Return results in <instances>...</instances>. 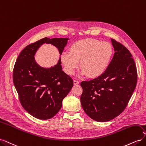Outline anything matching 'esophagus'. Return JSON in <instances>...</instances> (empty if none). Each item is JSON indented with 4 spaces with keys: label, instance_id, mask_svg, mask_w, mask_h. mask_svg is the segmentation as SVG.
Segmentation results:
<instances>
[{
    "label": "esophagus",
    "instance_id": "1",
    "mask_svg": "<svg viewBox=\"0 0 146 146\" xmlns=\"http://www.w3.org/2000/svg\"><path fill=\"white\" fill-rule=\"evenodd\" d=\"M74 85H78V84H79V82H78V80H74Z\"/></svg>",
    "mask_w": 146,
    "mask_h": 146
}]
</instances>
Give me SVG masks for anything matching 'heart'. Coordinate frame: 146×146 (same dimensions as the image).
Instances as JSON below:
<instances>
[{
    "mask_svg": "<svg viewBox=\"0 0 146 146\" xmlns=\"http://www.w3.org/2000/svg\"><path fill=\"white\" fill-rule=\"evenodd\" d=\"M111 44L98 39L86 38L74 42L61 56L65 72L71 76L80 63L81 75L96 78L107 69L113 55Z\"/></svg>",
    "mask_w": 146,
    "mask_h": 146,
    "instance_id": "obj_1",
    "label": "heart"
}]
</instances>
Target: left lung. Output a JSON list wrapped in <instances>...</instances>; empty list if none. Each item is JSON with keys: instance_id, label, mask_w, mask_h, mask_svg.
Wrapping results in <instances>:
<instances>
[{"instance_id": "8db88e82", "label": "left lung", "mask_w": 146, "mask_h": 146, "mask_svg": "<svg viewBox=\"0 0 146 146\" xmlns=\"http://www.w3.org/2000/svg\"><path fill=\"white\" fill-rule=\"evenodd\" d=\"M114 54L105 72L80 83L82 108L93 120L104 122L115 118L126 108L136 86L138 74L130 51L111 39Z\"/></svg>"}]
</instances>
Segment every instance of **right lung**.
<instances>
[{
  "label": "right lung",
  "mask_w": 146,
  "mask_h": 146,
  "mask_svg": "<svg viewBox=\"0 0 146 146\" xmlns=\"http://www.w3.org/2000/svg\"><path fill=\"white\" fill-rule=\"evenodd\" d=\"M68 38H44L26 46L19 55L13 71V80L19 102L24 110L39 119L54 117L62 106V101L73 86L72 78L62 70L61 59L50 68H43L34 55L44 43L58 48L61 55Z\"/></svg>",
  "instance_id": "1"
}]
</instances>
